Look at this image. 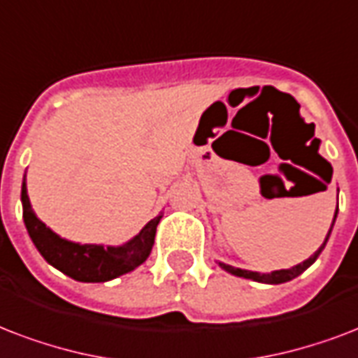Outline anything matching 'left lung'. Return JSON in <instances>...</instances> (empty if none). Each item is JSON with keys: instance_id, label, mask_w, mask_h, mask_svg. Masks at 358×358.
<instances>
[{"instance_id": "8db88e82", "label": "left lung", "mask_w": 358, "mask_h": 358, "mask_svg": "<svg viewBox=\"0 0 358 358\" xmlns=\"http://www.w3.org/2000/svg\"><path fill=\"white\" fill-rule=\"evenodd\" d=\"M336 214H338V206H336ZM336 214H334V220H336ZM334 220H332V225H334ZM332 231V227H331ZM331 231H329V234H327V238H324V242L321 244V248H319L317 252L313 253L312 257L306 259V261H302L300 264H296V266H293V268H283V270H276V272H270V274H259V272H252V270H242V268H234V266H231V264H225V263H220V266H222L223 270H227V272H231V274H234V276H240V278H248V280H253V282H263V283H283V282H289V280H293V278L300 276L304 270L308 268V266H312L313 263H315V259L319 257V253L323 252L324 250V244H327V240H329V236H331Z\"/></svg>"}]
</instances>
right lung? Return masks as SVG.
Masks as SVG:
<instances>
[{"instance_id": "obj_1", "label": "right lung", "mask_w": 358, "mask_h": 358, "mask_svg": "<svg viewBox=\"0 0 358 358\" xmlns=\"http://www.w3.org/2000/svg\"><path fill=\"white\" fill-rule=\"evenodd\" d=\"M22 206H24V223L35 248L46 259V263L62 270L64 274L86 283H101L127 274L148 259L154 248L155 229L161 215L144 225L135 238L124 245H95L75 244L62 238L46 227L34 214L29 197H27L26 180L22 182Z\"/></svg>"}]
</instances>
